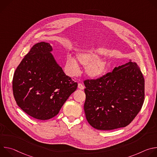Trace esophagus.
Instances as JSON below:
<instances>
[{
	"mask_svg": "<svg viewBox=\"0 0 157 157\" xmlns=\"http://www.w3.org/2000/svg\"><path fill=\"white\" fill-rule=\"evenodd\" d=\"M78 87V88H79V89H81V90H82V89H84V86L83 84H82L81 83H79Z\"/></svg>",
	"mask_w": 157,
	"mask_h": 157,
	"instance_id": "1",
	"label": "esophagus"
}]
</instances>
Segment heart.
Masks as SVG:
<instances>
[{
    "mask_svg": "<svg viewBox=\"0 0 157 157\" xmlns=\"http://www.w3.org/2000/svg\"><path fill=\"white\" fill-rule=\"evenodd\" d=\"M100 56L101 55L99 53L93 50H84L76 55L79 63L83 66H87L85 73L89 78H98L106 71L107 61L105 58H99ZM67 66L71 75H75L77 73L79 65L75 58L68 56L67 58Z\"/></svg>",
    "mask_w": 157,
    "mask_h": 157,
    "instance_id": "obj_1",
    "label": "heart"
}]
</instances>
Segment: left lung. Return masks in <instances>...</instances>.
<instances>
[{"mask_svg":"<svg viewBox=\"0 0 157 157\" xmlns=\"http://www.w3.org/2000/svg\"><path fill=\"white\" fill-rule=\"evenodd\" d=\"M84 105L93 127L110 130L128 125L140 110L145 98V80L132 61L96 79H86Z\"/></svg>","mask_w":157,"mask_h":157,"instance_id":"left-lung-1","label":"left lung"}]
</instances>
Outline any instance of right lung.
I'll use <instances>...</instances> for the list:
<instances>
[{
	"instance_id": "1",
	"label": "right lung",
	"mask_w": 157,
	"mask_h": 157,
	"mask_svg": "<svg viewBox=\"0 0 157 157\" xmlns=\"http://www.w3.org/2000/svg\"><path fill=\"white\" fill-rule=\"evenodd\" d=\"M52 50L48 43L35 44L18 66L13 78V94L17 105L39 120L56 116L78 87L56 63Z\"/></svg>"
}]
</instances>
